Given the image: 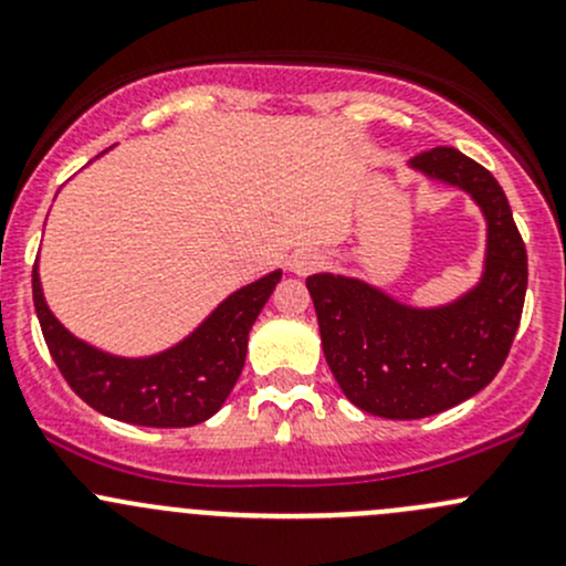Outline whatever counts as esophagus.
Segmentation results:
<instances>
[{
  "label": "esophagus",
  "instance_id": "34e87169",
  "mask_svg": "<svg viewBox=\"0 0 566 566\" xmlns=\"http://www.w3.org/2000/svg\"><path fill=\"white\" fill-rule=\"evenodd\" d=\"M323 262H325V256L319 254L317 249H301V251H295L293 256H290L287 265H290V271L298 273V276H306V273L323 268Z\"/></svg>",
  "mask_w": 566,
  "mask_h": 566
}]
</instances>
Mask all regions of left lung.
Here are the masks:
<instances>
[{
	"mask_svg": "<svg viewBox=\"0 0 566 566\" xmlns=\"http://www.w3.org/2000/svg\"><path fill=\"white\" fill-rule=\"evenodd\" d=\"M410 169L462 188L482 210L488 249L476 287L424 310L364 279H306L336 384L356 408L384 419H424L482 391L510 356L528 284L526 247L488 169L454 147L419 153Z\"/></svg>",
	"mask_w": 566,
	"mask_h": 566,
	"instance_id": "8db88e82",
	"label": "left lung"
}]
</instances>
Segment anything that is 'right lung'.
Returning a JSON list of instances; mask_svg holds the SVG:
<instances>
[{
    "mask_svg": "<svg viewBox=\"0 0 566 566\" xmlns=\"http://www.w3.org/2000/svg\"><path fill=\"white\" fill-rule=\"evenodd\" d=\"M279 282L282 271H273L235 290L186 339L145 358L112 356L73 336L45 304L38 262L32 298L51 358L90 408L139 427H191L230 397L247 361L251 325Z\"/></svg>",
    "mask_w": 566,
    "mask_h": 566,
    "instance_id": "right-lung-1",
    "label": "right lung"
}]
</instances>
